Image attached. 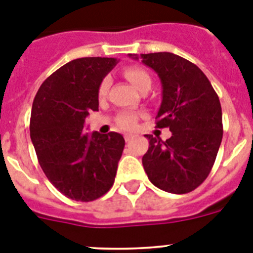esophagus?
<instances>
[{
    "instance_id": "esophagus-1",
    "label": "esophagus",
    "mask_w": 253,
    "mask_h": 253,
    "mask_svg": "<svg viewBox=\"0 0 253 253\" xmlns=\"http://www.w3.org/2000/svg\"><path fill=\"white\" fill-rule=\"evenodd\" d=\"M125 142H130L131 139H133V135L131 134H125Z\"/></svg>"
}]
</instances>
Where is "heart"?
<instances>
[{
  "instance_id": "1",
  "label": "heart",
  "mask_w": 253,
  "mask_h": 253,
  "mask_svg": "<svg viewBox=\"0 0 253 253\" xmlns=\"http://www.w3.org/2000/svg\"><path fill=\"white\" fill-rule=\"evenodd\" d=\"M123 75H124V77L126 78L135 88H138V90L143 88V87L147 86V84L151 86V77H149V75L147 73L146 69H143L142 67H126V68H124V71H123ZM107 88H109V80H107V78H104L99 86V95H106ZM135 123H137V115H135V114L123 113L120 114L119 118H118V124H119L120 128L123 129L134 128Z\"/></svg>"
}]
</instances>
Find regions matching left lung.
Instances as JSON below:
<instances>
[{
  "mask_svg": "<svg viewBox=\"0 0 253 253\" xmlns=\"http://www.w3.org/2000/svg\"><path fill=\"white\" fill-rule=\"evenodd\" d=\"M138 59L137 54H129ZM142 63L157 73L162 84L158 128L172 135H144L149 148L142 163L149 181L172 194L195 190L208 177L223 137L219 97L203 71L185 58L169 51L140 54Z\"/></svg>",
  "mask_w": 253,
  "mask_h": 253,
  "instance_id": "8db88e82",
  "label": "left lung"
}]
</instances>
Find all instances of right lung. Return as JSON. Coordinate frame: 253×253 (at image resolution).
<instances>
[{
    "instance_id": "1",
    "label": "right lung",
    "mask_w": 253,
    "mask_h": 253,
    "mask_svg": "<svg viewBox=\"0 0 253 253\" xmlns=\"http://www.w3.org/2000/svg\"><path fill=\"white\" fill-rule=\"evenodd\" d=\"M115 58L71 60L42 84L30 118L38 161L53 186L76 202H92L113 186L125 140L110 131L86 133L84 122L99 110V86Z\"/></svg>"
}]
</instances>
